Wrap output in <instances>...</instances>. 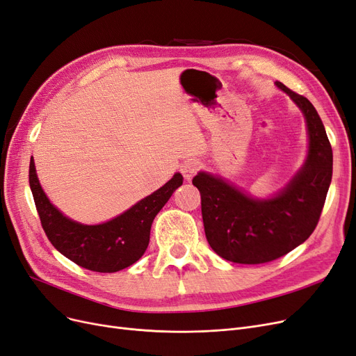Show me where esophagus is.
<instances>
[{
  "label": "esophagus",
  "mask_w": 356,
  "mask_h": 356,
  "mask_svg": "<svg viewBox=\"0 0 356 356\" xmlns=\"http://www.w3.org/2000/svg\"><path fill=\"white\" fill-rule=\"evenodd\" d=\"M198 170H200V164H198V161H195V160L185 161L180 167L181 175L186 180H191L196 173H198Z\"/></svg>",
  "instance_id": "1"
}]
</instances>
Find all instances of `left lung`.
Instances as JSON below:
<instances>
[{
  "label": "left lung",
  "instance_id": "8db88e82",
  "mask_svg": "<svg viewBox=\"0 0 356 356\" xmlns=\"http://www.w3.org/2000/svg\"><path fill=\"white\" fill-rule=\"evenodd\" d=\"M304 113L309 147L305 164L286 188L268 200H257L205 171L193 186L201 193L207 241L214 252L238 264H264L304 243L318 220L330 188L333 151L314 105L275 82Z\"/></svg>",
  "mask_w": 356,
  "mask_h": 356
}]
</instances>
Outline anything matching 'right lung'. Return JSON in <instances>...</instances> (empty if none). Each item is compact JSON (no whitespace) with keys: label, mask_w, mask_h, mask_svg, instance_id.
Listing matches in <instances>:
<instances>
[{"label":"right lung","mask_w":356,"mask_h":356,"mask_svg":"<svg viewBox=\"0 0 356 356\" xmlns=\"http://www.w3.org/2000/svg\"><path fill=\"white\" fill-rule=\"evenodd\" d=\"M181 183V175L176 173L123 214L102 225L86 226L63 216L49 202L39 185L33 156L29 165V185L47 238L65 258L97 273H115L135 264L147 251L155 216Z\"/></svg>","instance_id":"right-lung-1"}]
</instances>
